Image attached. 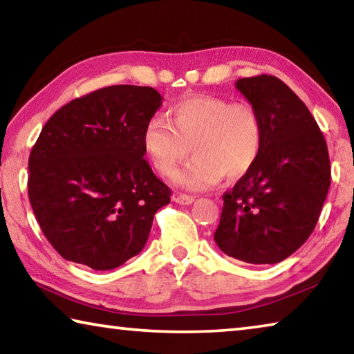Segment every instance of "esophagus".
I'll list each match as a JSON object with an SVG mask.
<instances>
[{
  "instance_id": "esophagus-1",
  "label": "esophagus",
  "mask_w": 354,
  "mask_h": 354,
  "mask_svg": "<svg viewBox=\"0 0 354 354\" xmlns=\"http://www.w3.org/2000/svg\"><path fill=\"white\" fill-rule=\"evenodd\" d=\"M173 201L178 203V205L187 206V205H192V203L195 201V196H192V195H185V194H179V195H175V196H173Z\"/></svg>"
}]
</instances>
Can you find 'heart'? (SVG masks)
I'll return each mask as SVG.
<instances>
[{"instance_id":"obj_1","label":"heart","mask_w":354,"mask_h":354,"mask_svg":"<svg viewBox=\"0 0 354 354\" xmlns=\"http://www.w3.org/2000/svg\"><path fill=\"white\" fill-rule=\"evenodd\" d=\"M142 147L151 165L169 176L183 159L195 156L173 175L178 187L200 192L225 175L248 173L259 158L262 120L250 103L221 97H190L170 109V120L151 117L142 131Z\"/></svg>"}]
</instances>
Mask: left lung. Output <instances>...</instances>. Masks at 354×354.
Returning a JSON list of instances; mask_svg holds the SVG:
<instances>
[{"label": "left lung", "instance_id": "left-lung-1", "mask_svg": "<svg viewBox=\"0 0 354 354\" xmlns=\"http://www.w3.org/2000/svg\"><path fill=\"white\" fill-rule=\"evenodd\" d=\"M262 120L259 158L223 194L214 241L248 263H277L313 234L331 184L328 147L306 104L272 75L237 80Z\"/></svg>", "mask_w": 354, "mask_h": 354}]
</instances>
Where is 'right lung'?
<instances>
[{
  "mask_svg": "<svg viewBox=\"0 0 354 354\" xmlns=\"http://www.w3.org/2000/svg\"><path fill=\"white\" fill-rule=\"evenodd\" d=\"M160 104L153 87L111 86L70 101L41 129L28 194L64 259L111 270L145 247L171 195L143 159L142 131Z\"/></svg>",
  "mask_w": 354,
  "mask_h": 354,
  "instance_id": "right-lung-1",
  "label": "right lung"
}]
</instances>
